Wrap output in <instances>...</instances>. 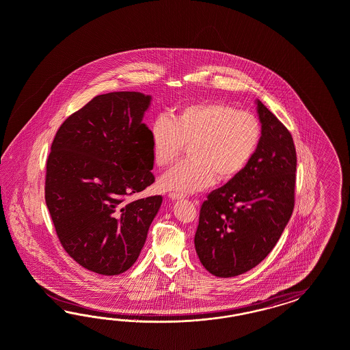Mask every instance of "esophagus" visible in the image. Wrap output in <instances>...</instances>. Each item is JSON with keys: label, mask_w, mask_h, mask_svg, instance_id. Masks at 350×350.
I'll list each match as a JSON object with an SVG mask.
<instances>
[{"label": "esophagus", "mask_w": 350, "mask_h": 350, "mask_svg": "<svg viewBox=\"0 0 350 350\" xmlns=\"http://www.w3.org/2000/svg\"><path fill=\"white\" fill-rule=\"evenodd\" d=\"M168 198L172 199V200H180L183 196L180 195V193H177V192H170V193H168Z\"/></svg>", "instance_id": "esophagus-1"}]
</instances>
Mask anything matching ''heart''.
I'll use <instances>...</instances> for the list:
<instances>
[{"mask_svg": "<svg viewBox=\"0 0 350 350\" xmlns=\"http://www.w3.org/2000/svg\"><path fill=\"white\" fill-rule=\"evenodd\" d=\"M154 164L165 168L189 146L190 160L159 178V187L180 195L206 189L214 180L228 182L253 159L262 139L254 114L217 101L180 107L172 119L160 116L150 126Z\"/></svg>", "mask_w": 350, "mask_h": 350, "instance_id": "b5f03b06", "label": "heart"}]
</instances>
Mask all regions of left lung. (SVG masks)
I'll list each match as a JSON object with an SVG mask.
<instances>
[{
  "label": "left lung",
  "mask_w": 350,
  "mask_h": 350,
  "mask_svg": "<svg viewBox=\"0 0 350 350\" xmlns=\"http://www.w3.org/2000/svg\"><path fill=\"white\" fill-rule=\"evenodd\" d=\"M262 139L237 177L202 202L195 249L206 271L234 277L272 252L293 214L297 151L291 133L256 100Z\"/></svg>",
  "instance_id": "obj_1"
}]
</instances>
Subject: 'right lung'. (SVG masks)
Masks as SVG:
<instances>
[{"label": "right lung", "mask_w": 350, "mask_h": 350, "mask_svg": "<svg viewBox=\"0 0 350 350\" xmlns=\"http://www.w3.org/2000/svg\"><path fill=\"white\" fill-rule=\"evenodd\" d=\"M151 96L94 97L56 132L46 164L44 199L65 252L85 269L126 272L137 260L163 198L126 202L155 177L150 129L142 119Z\"/></svg>", "instance_id": "add662e5"}]
</instances>
